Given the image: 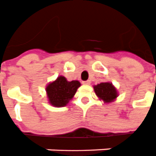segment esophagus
<instances>
[{
  "label": "esophagus",
  "mask_w": 156,
  "mask_h": 156,
  "mask_svg": "<svg viewBox=\"0 0 156 156\" xmlns=\"http://www.w3.org/2000/svg\"><path fill=\"white\" fill-rule=\"evenodd\" d=\"M90 80H83V81H82V84H83V85H90Z\"/></svg>",
  "instance_id": "34e87169"
}]
</instances>
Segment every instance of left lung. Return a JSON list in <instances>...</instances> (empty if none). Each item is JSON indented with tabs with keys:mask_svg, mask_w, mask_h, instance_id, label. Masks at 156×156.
<instances>
[{
	"mask_svg": "<svg viewBox=\"0 0 156 156\" xmlns=\"http://www.w3.org/2000/svg\"><path fill=\"white\" fill-rule=\"evenodd\" d=\"M94 90L98 97L106 102L112 101L117 98V90L111 83L102 82L94 87Z\"/></svg>",
	"mask_w": 156,
	"mask_h": 156,
	"instance_id": "obj_1",
	"label": "left lung"
}]
</instances>
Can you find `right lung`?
<instances>
[{"instance_id":"1","label":"right lung","mask_w":156,"mask_h":156,"mask_svg":"<svg viewBox=\"0 0 156 156\" xmlns=\"http://www.w3.org/2000/svg\"><path fill=\"white\" fill-rule=\"evenodd\" d=\"M80 86L77 80L68 81L64 76H59L46 88L48 100L53 106L64 107L74 97Z\"/></svg>"}]
</instances>
